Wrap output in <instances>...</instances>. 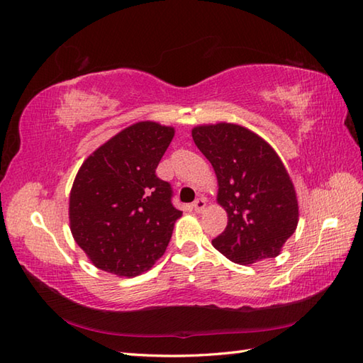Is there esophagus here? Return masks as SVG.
<instances>
[{
    "label": "esophagus",
    "mask_w": 363,
    "mask_h": 363,
    "mask_svg": "<svg viewBox=\"0 0 363 363\" xmlns=\"http://www.w3.org/2000/svg\"><path fill=\"white\" fill-rule=\"evenodd\" d=\"M191 207H194V211L198 212V213L203 212V211L206 209V199H204V198H198Z\"/></svg>",
    "instance_id": "obj_1"
}]
</instances>
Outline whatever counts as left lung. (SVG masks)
Masks as SVG:
<instances>
[{"mask_svg": "<svg viewBox=\"0 0 363 363\" xmlns=\"http://www.w3.org/2000/svg\"><path fill=\"white\" fill-rule=\"evenodd\" d=\"M191 137L217 174V203L228 226L215 250L240 265L279 256L296 230V190L273 146L251 129L220 121L198 125Z\"/></svg>", "mask_w": 363, "mask_h": 363, "instance_id": "left-lung-1", "label": "left lung"}]
</instances>
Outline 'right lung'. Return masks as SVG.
I'll return each instance as SVG.
<instances>
[{
  "label": "right lung",
  "instance_id": "obj_1",
  "mask_svg": "<svg viewBox=\"0 0 363 363\" xmlns=\"http://www.w3.org/2000/svg\"><path fill=\"white\" fill-rule=\"evenodd\" d=\"M174 128L137 121L82 162L68 199L74 242L91 264L120 277L148 272L164 256L176 220L172 187L156 168Z\"/></svg>",
  "mask_w": 363,
  "mask_h": 363
}]
</instances>
